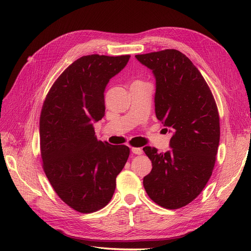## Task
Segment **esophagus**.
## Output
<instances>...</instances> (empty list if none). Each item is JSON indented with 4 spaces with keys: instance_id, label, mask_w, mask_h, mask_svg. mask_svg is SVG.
<instances>
[{
    "instance_id": "34e87169",
    "label": "esophagus",
    "mask_w": 251,
    "mask_h": 251,
    "mask_svg": "<svg viewBox=\"0 0 251 251\" xmlns=\"http://www.w3.org/2000/svg\"><path fill=\"white\" fill-rule=\"evenodd\" d=\"M131 151H132L134 154H141L143 152L140 148H132L131 149Z\"/></svg>"
}]
</instances>
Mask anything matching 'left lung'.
Masks as SVG:
<instances>
[{"instance_id":"left-lung-1","label":"left lung","mask_w":251,"mask_h":251,"mask_svg":"<svg viewBox=\"0 0 251 251\" xmlns=\"http://www.w3.org/2000/svg\"><path fill=\"white\" fill-rule=\"evenodd\" d=\"M135 57L155 77L156 118L174 131L170 151L143 148L152 164L143 186L156 204L180 208L201 194L214 171L220 142L217 103L201 73L181 51Z\"/></svg>"}]
</instances>
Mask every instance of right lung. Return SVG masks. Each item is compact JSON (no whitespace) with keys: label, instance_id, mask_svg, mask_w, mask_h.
I'll list each match as a JSON object with an SVG mask.
<instances>
[{"label":"right lung","instance_id":"right-lung-1","mask_svg":"<svg viewBox=\"0 0 251 251\" xmlns=\"http://www.w3.org/2000/svg\"><path fill=\"white\" fill-rule=\"evenodd\" d=\"M129 58L77 59L57 78L44 101L39 118L43 168L58 196L76 212L95 213L110 202L129 156L126 146L98 141L92 125L104 116L105 86Z\"/></svg>","mask_w":251,"mask_h":251}]
</instances>
